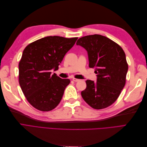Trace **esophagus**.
Segmentation results:
<instances>
[{
	"mask_svg": "<svg viewBox=\"0 0 147 147\" xmlns=\"http://www.w3.org/2000/svg\"><path fill=\"white\" fill-rule=\"evenodd\" d=\"M72 80L75 82H79L80 80L79 79H77V78H72Z\"/></svg>",
	"mask_w": 147,
	"mask_h": 147,
	"instance_id": "1",
	"label": "esophagus"
}]
</instances>
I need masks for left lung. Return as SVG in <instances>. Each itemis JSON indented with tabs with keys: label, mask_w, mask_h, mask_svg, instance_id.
Masks as SVG:
<instances>
[{
	"label": "left lung",
	"mask_w": 147,
	"mask_h": 147,
	"mask_svg": "<svg viewBox=\"0 0 147 147\" xmlns=\"http://www.w3.org/2000/svg\"><path fill=\"white\" fill-rule=\"evenodd\" d=\"M86 50L89 67L95 69L96 82L87 80L82 91L84 100L94 109L112 105L119 97L126 83L128 70L122 48L112 40L98 34L80 38L77 42Z\"/></svg>",
	"instance_id": "1"
}]
</instances>
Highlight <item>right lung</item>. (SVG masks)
<instances>
[{
  "label": "right lung",
  "mask_w": 147,
  "mask_h": 147,
  "mask_svg": "<svg viewBox=\"0 0 147 147\" xmlns=\"http://www.w3.org/2000/svg\"><path fill=\"white\" fill-rule=\"evenodd\" d=\"M77 37L48 36L25 48L19 63V83L28 101L43 112L59 104L69 79H62L51 71L58 69L65 55Z\"/></svg>",
  "instance_id": "1"
}]
</instances>
